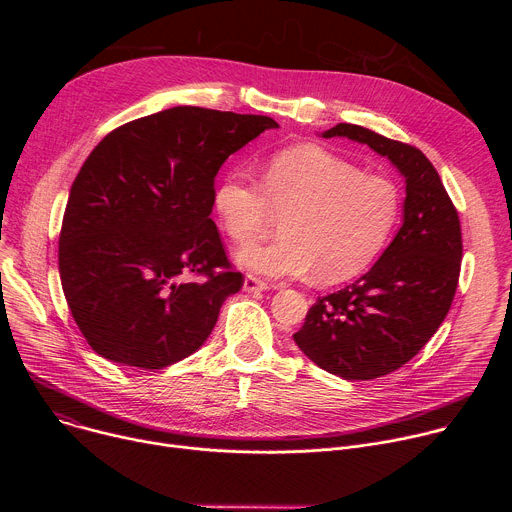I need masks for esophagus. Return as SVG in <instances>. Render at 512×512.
I'll return each instance as SVG.
<instances>
[{
    "label": "esophagus",
    "instance_id": "34e87169",
    "mask_svg": "<svg viewBox=\"0 0 512 512\" xmlns=\"http://www.w3.org/2000/svg\"><path fill=\"white\" fill-rule=\"evenodd\" d=\"M243 289L249 291V294H253V291H265L269 289V283H265L263 279L255 277V275H247L245 281H243Z\"/></svg>",
    "mask_w": 512,
    "mask_h": 512
}]
</instances>
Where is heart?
I'll return each mask as SVG.
<instances>
[{
	"label": "heart",
	"instance_id": "obj_1",
	"mask_svg": "<svg viewBox=\"0 0 512 512\" xmlns=\"http://www.w3.org/2000/svg\"><path fill=\"white\" fill-rule=\"evenodd\" d=\"M216 210L237 243L263 237L283 216V237L235 253L245 269L265 277L340 283L367 269L385 249L401 214L397 184L362 174L316 145L271 158L263 184L247 172L229 174L216 190Z\"/></svg>",
	"mask_w": 512,
	"mask_h": 512
}]
</instances>
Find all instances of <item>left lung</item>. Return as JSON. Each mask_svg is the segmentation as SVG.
<instances>
[{
  "mask_svg": "<svg viewBox=\"0 0 512 512\" xmlns=\"http://www.w3.org/2000/svg\"><path fill=\"white\" fill-rule=\"evenodd\" d=\"M322 137L369 145L399 170L403 223L367 273L318 298L294 340L336 377L377 379L409 362L450 312L462 263L460 218L440 174L413 145L350 123Z\"/></svg>",
  "mask_w": 512,
  "mask_h": 512,
  "instance_id": "8db88e82",
  "label": "left lung"
}]
</instances>
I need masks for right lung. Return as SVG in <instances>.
<instances>
[{"instance_id": "add662e5", "label": "right lung", "mask_w": 512, "mask_h": 512, "mask_svg": "<svg viewBox=\"0 0 512 512\" xmlns=\"http://www.w3.org/2000/svg\"><path fill=\"white\" fill-rule=\"evenodd\" d=\"M275 127L265 115L180 105L117 127L91 152L68 194L58 269L97 354L154 371L206 342L243 287L210 218L214 176Z\"/></svg>"}]
</instances>
